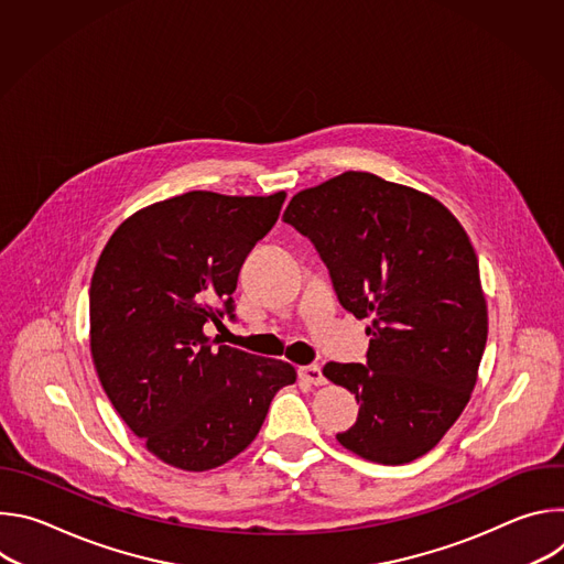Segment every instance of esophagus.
Wrapping results in <instances>:
<instances>
[{"label": "esophagus", "instance_id": "1", "mask_svg": "<svg viewBox=\"0 0 564 564\" xmlns=\"http://www.w3.org/2000/svg\"><path fill=\"white\" fill-rule=\"evenodd\" d=\"M299 377L305 381V383H312V386H324L326 383V377L324 372H321L318 366H301L299 368Z\"/></svg>", "mask_w": 564, "mask_h": 564}]
</instances>
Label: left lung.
Masks as SVG:
<instances>
[{"mask_svg":"<svg viewBox=\"0 0 564 564\" xmlns=\"http://www.w3.org/2000/svg\"><path fill=\"white\" fill-rule=\"evenodd\" d=\"M283 220L312 240L339 303L370 321L366 364L324 368L359 404L339 444L377 464L422 457L468 404L489 335L464 227L433 196L366 172L299 192Z\"/></svg>","mask_w":564,"mask_h":564,"instance_id":"obj_1","label":"left lung"}]
</instances>
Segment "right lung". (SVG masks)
<instances>
[{
    "mask_svg": "<svg viewBox=\"0 0 564 564\" xmlns=\"http://www.w3.org/2000/svg\"><path fill=\"white\" fill-rule=\"evenodd\" d=\"M285 192H187L127 218L89 290L91 355L113 409L158 457L216 468L259 435L290 364L218 346L240 265L276 223Z\"/></svg>",
    "mask_w": 564,
    "mask_h": 564,
    "instance_id": "obj_1",
    "label": "right lung"
}]
</instances>
